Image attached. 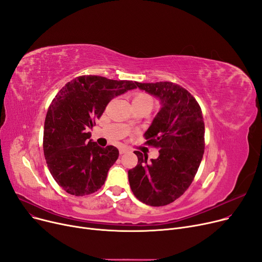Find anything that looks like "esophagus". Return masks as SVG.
I'll list each match as a JSON object with an SVG mask.
<instances>
[{"instance_id": "obj_1", "label": "esophagus", "mask_w": 262, "mask_h": 262, "mask_svg": "<svg viewBox=\"0 0 262 262\" xmlns=\"http://www.w3.org/2000/svg\"><path fill=\"white\" fill-rule=\"evenodd\" d=\"M128 148L127 147H125V146H122V147H120V149H119V152H120V154L121 155H123V154H126L127 152H128Z\"/></svg>"}]
</instances>
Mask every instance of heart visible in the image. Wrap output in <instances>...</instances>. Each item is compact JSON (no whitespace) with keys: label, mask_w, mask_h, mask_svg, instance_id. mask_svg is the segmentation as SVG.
Here are the masks:
<instances>
[{"label":"heart","mask_w":262,"mask_h":262,"mask_svg":"<svg viewBox=\"0 0 262 262\" xmlns=\"http://www.w3.org/2000/svg\"><path fill=\"white\" fill-rule=\"evenodd\" d=\"M133 102H143V103H147V104H149L152 107H153V104H154L152 96L146 94V93H138V94H136V96L134 98V101H133ZM132 124H133L132 121L127 122V126H130Z\"/></svg>","instance_id":"heart-1"}]
</instances>
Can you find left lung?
I'll list each match as a JSON object with an SVG mask.
<instances>
[{
  "mask_svg": "<svg viewBox=\"0 0 262 262\" xmlns=\"http://www.w3.org/2000/svg\"><path fill=\"white\" fill-rule=\"evenodd\" d=\"M136 84L161 103L144 134L145 144L159 148V156L147 161L136 150L138 164L128 171V181L137 199L159 207L181 198L193 182L205 149V124L201 106L182 86L171 81Z\"/></svg>",
  "mask_w": 262,
  "mask_h": 262,
  "instance_id": "left-lung-1",
  "label": "left lung"
}]
</instances>
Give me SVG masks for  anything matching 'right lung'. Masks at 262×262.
Returning a JSON list of instances; mask_svg holds the SVG:
<instances>
[{
	"label": "right lung",
	"mask_w": 262,
	"mask_h": 262,
	"mask_svg": "<svg viewBox=\"0 0 262 262\" xmlns=\"http://www.w3.org/2000/svg\"><path fill=\"white\" fill-rule=\"evenodd\" d=\"M136 82L81 75L55 95L45 122L43 152L53 178L69 194L88 195L104 185L119 150L88 141V129L115 96L136 88Z\"/></svg>",
	"instance_id": "right-lung-1"
}]
</instances>
